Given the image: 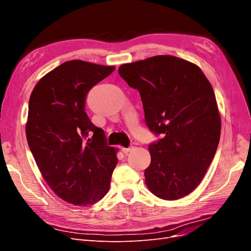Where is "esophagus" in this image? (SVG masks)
<instances>
[{
	"instance_id": "esophagus-1",
	"label": "esophagus",
	"mask_w": 251,
	"mask_h": 251,
	"mask_svg": "<svg viewBox=\"0 0 251 251\" xmlns=\"http://www.w3.org/2000/svg\"><path fill=\"white\" fill-rule=\"evenodd\" d=\"M133 149H134V147H131V148H123V149H121V151H123L125 154H128Z\"/></svg>"
}]
</instances>
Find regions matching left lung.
Here are the masks:
<instances>
[{
  "label": "left lung",
  "mask_w": 251,
  "mask_h": 251,
  "mask_svg": "<svg viewBox=\"0 0 251 251\" xmlns=\"http://www.w3.org/2000/svg\"><path fill=\"white\" fill-rule=\"evenodd\" d=\"M118 72L139 91L150 130L163 135L149 146L148 188L164 200L191 194L206 174L221 135L210 82L198 66L172 55L124 64Z\"/></svg>",
  "instance_id": "8db88e82"
}]
</instances>
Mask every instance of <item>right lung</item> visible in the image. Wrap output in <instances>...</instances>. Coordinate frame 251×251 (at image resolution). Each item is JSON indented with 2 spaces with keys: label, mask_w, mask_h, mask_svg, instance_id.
<instances>
[{
  "label": "right lung",
  "mask_w": 251,
  "mask_h": 251,
  "mask_svg": "<svg viewBox=\"0 0 251 251\" xmlns=\"http://www.w3.org/2000/svg\"><path fill=\"white\" fill-rule=\"evenodd\" d=\"M114 70V66L69 60L43 76L30 95V151L52 191L77 206L103 198L118 162V149L108 146L102 128L85 112L89 91Z\"/></svg>",
  "instance_id": "add662e5"
}]
</instances>
